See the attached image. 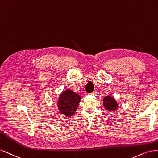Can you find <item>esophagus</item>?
Listing matches in <instances>:
<instances>
[{
  "instance_id": "obj_1",
  "label": "esophagus",
  "mask_w": 158,
  "mask_h": 158,
  "mask_svg": "<svg viewBox=\"0 0 158 158\" xmlns=\"http://www.w3.org/2000/svg\"><path fill=\"white\" fill-rule=\"evenodd\" d=\"M96 94H97V93H96V91H94V92H93V93H90V94H91V95H93V96H96Z\"/></svg>"
}]
</instances>
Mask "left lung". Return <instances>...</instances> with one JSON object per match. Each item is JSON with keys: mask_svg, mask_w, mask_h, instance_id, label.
I'll list each match as a JSON object with an SVG mask.
<instances>
[{"mask_svg": "<svg viewBox=\"0 0 158 158\" xmlns=\"http://www.w3.org/2000/svg\"><path fill=\"white\" fill-rule=\"evenodd\" d=\"M104 108L109 111H113L118 108V104L114 98L110 96H106L103 99Z\"/></svg>", "mask_w": 158, "mask_h": 158, "instance_id": "8db88e82", "label": "left lung"}]
</instances>
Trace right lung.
<instances>
[{
    "instance_id": "right-lung-1",
    "label": "right lung",
    "mask_w": 158,
    "mask_h": 158,
    "mask_svg": "<svg viewBox=\"0 0 158 158\" xmlns=\"http://www.w3.org/2000/svg\"><path fill=\"white\" fill-rule=\"evenodd\" d=\"M81 97L73 90L68 89L61 93L58 100V108L61 114L70 117L75 114Z\"/></svg>"
}]
</instances>
